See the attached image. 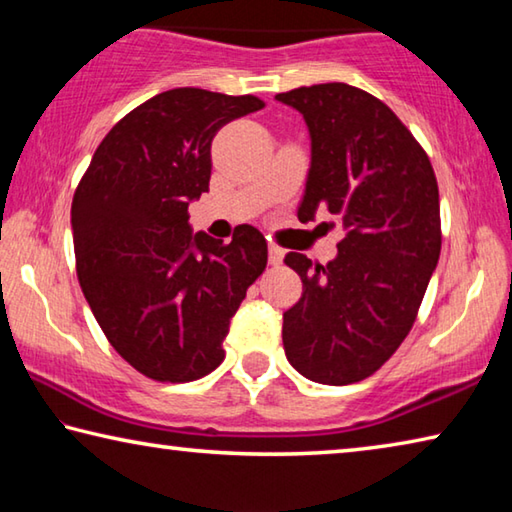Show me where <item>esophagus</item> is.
<instances>
[{"mask_svg":"<svg viewBox=\"0 0 512 512\" xmlns=\"http://www.w3.org/2000/svg\"><path fill=\"white\" fill-rule=\"evenodd\" d=\"M282 259H284V250L280 246H275V244L268 246V264L280 266Z\"/></svg>","mask_w":512,"mask_h":512,"instance_id":"obj_1","label":"esophagus"}]
</instances>
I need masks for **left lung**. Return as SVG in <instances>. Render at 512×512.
<instances>
[{
    "label": "left lung",
    "mask_w": 512,
    "mask_h": 512,
    "mask_svg": "<svg viewBox=\"0 0 512 512\" xmlns=\"http://www.w3.org/2000/svg\"><path fill=\"white\" fill-rule=\"evenodd\" d=\"M298 110L311 140L302 223L343 219L332 262L289 253L302 298L284 311L282 343L302 377L345 386L370 377L411 332L440 257V203L431 162L395 112L348 83L275 97Z\"/></svg>",
    "instance_id": "1"
}]
</instances>
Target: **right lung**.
<instances>
[{
    "instance_id": "1",
    "label": "right lung",
    "mask_w": 512,
    "mask_h": 512,
    "mask_svg": "<svg viewBox=\"0 0 512 512\" xmlns=\"http://www.w3.org/2000/svg\"><path fill=\"white\" fill-rule=\"evenodd\" d=\"M264 108L253 94H155L117 121L72 201L76 273L112 348L155 381H194L223 361L266 239L239 225L230 244L196 232L187 207L210 189L221 126Z\"/></svg>"
}]
</instances>
